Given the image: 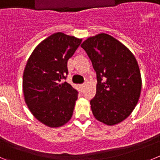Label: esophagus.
<instances>
[{
  "instance_id": "1",
  "label": "esophagus",
  "mask_w": 160,
  "mask_h": 160,
  "mask_svg": "<svg viewBox=\"0 0 160 160\" xmlns=\"http://www.w3.org/2000/svg\"><path fill=\"white\" fill-rule=\"evenodd\" d=\"M85 87H86V83H82V84L80 85V87H81L82 90H83L85 88Z\"/></svg>"
}]
</instances>
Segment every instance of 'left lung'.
Masks as SVG:
<instances>
[{
	"instance_id": "8db88e82",
	"label": "left lung",
	"mask_w": 160,
	"mask_h": 160,
	"mask_svg": "<svg viewBox=\"0 0 160 160\" xmlns=\"http://www.w3.org/2000/svg\"><path fill=\"white\" fill-rule=\"evenodd\" d=\"M97 75L96 94L90 100L95 118L109 126L128 118L140 97L142 79L135 56L128 48L107 33L84 41Z\"/></svg>"
}]
</instances>
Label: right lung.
Returning a JSON list of instances; mask_svg holds the SVG:
<instances>
[{
  "label": "right lung",
  "instance_id": "obj_1",
  "mask_svg": "<svg viewBox=\"0 0 160 160\" xmlns=\"http://www.w3.org/2000/svg\"><path fill=\"white\" fill-rule=\"evenodd\" d=\"M82 39L56 32L42 41L28 59L23 73L25 103L32 115L49 128L71 118L78 91L66 82L67 62Z\"/></svg>",
  "mask_w": 160,
  "mask_h": 160
}]
</instances>
